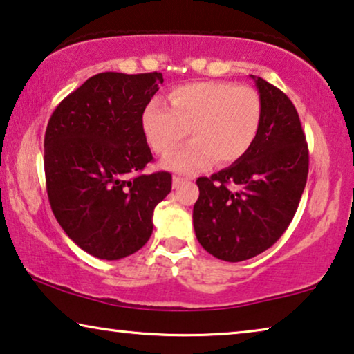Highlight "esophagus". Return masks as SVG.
Masks as SVG:
<instances>
[{
    "label": "esophagus",
    "instance_id": "1",
    "mask_svg": "<svg viewBox=\"0 0 354 354\" xmlns=\"http://www.w3.org/2000/svg\"><path fill=\"white\" fill-rule=\"evenodd\" d=\"M183 182H185V178H183V177H177V176H174V178H172V187H174V188H178V187L182 185Z\"/></svg>",
    "mask_w": 354,
    "mask_h": 354
}]
</instances>
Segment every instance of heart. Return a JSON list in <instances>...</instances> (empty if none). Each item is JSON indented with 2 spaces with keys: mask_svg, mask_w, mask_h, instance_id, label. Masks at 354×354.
I'll list each match as a JSON object with an SVG mask.
<instances>
[{
  "mask_svg": "<svg viewBox=\"0 0 354 354\" xmlns=\"http://www.w3.org/2000/svg\"><path fill=\"white\" fill-rule=\"evenodd\" d=\"M171 106L154 98L145 106L142 129L154 153H171L188 135L193 140L169 154L162 166L193 174L214 161L230 164L253 147L263 120V101L250 85L196 82L174 88Z\"/></svg>",
  "mask_w": 354,
  "mask_h": 354,
  "instance_id": "1",
  "label": "heart"
}]
</instances>
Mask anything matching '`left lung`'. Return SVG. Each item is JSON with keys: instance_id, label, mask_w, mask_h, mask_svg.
<instances>
[{"instance_id": "1", "label": "left lung", "mask_w": 354, "mask_h": 354, "mask_svg": "<svg viewBox=\"0 0 354 354\" xmlns=\"http://www.w3.org/2000/svg\"><path fill=\"white\" fill-rule=\"evenodd\" d=\"M251 79L263 101L258 137L232 166L198 178L193 206L198 241L227 263L254 258L282 236L308 178L306 137L293 103L261 77Z\"/></svg>"}]
</instances>
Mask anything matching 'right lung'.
Here are the masks:
<instances>
[{"label": "right lung", "instance_id": "right-lung-1", "mask_svg": "<svg viewBox=\"0 0 354 354\" xmlns=\"http://www.w3.org/2000/svg\"><path fill=\"white\" fill-rule=\"evenodd\" d=\"M162 74L103 72L61 101L45 133L48 200L62 230L100 259L133 254L153 234L169 195V172L140 174L153 161L142 129Z\"/></svg>", "mask_w": 354, "mask_h": 354}]
</instances>
